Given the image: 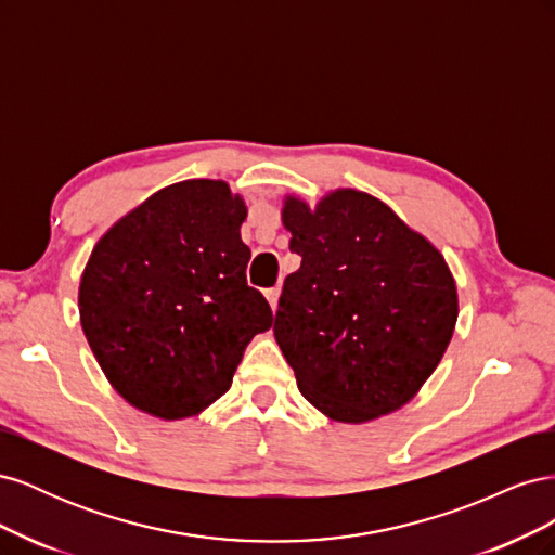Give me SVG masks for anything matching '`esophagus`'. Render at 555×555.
Here are the masks:
<instances>
[{"instance_id": "1", "label": "esophagus", "mask_w": 555, "mask_h": 555, "mask_svg": "<svg viewBox=\"0 0 555 555\" xmlns=\"http://www.w3.org/2000/svg\"><path fill=\"white\" fill-rule=\"evenodd\" d=\"M266 298H268V304H271V308H273V312H275V310H278V298H280V287L266 289Z\"/></svg>"}]
</instances>
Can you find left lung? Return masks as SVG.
Returning <instances> with one entry per match:
<instances>
[{"instance_id": "8db88e82", "label": "left lung", "mask_w": 555, "mask_h": 555, "mask_svg": "<svg viewBox=\"0 0 555 555\" xmlns=\"http://www.w3.org/2000/svg\"><path fill=\"white\" fill-rule=\"evenodd\" d=\"M282 222L300 268L287 275L275 340L298 391L335 422L363 424L405 405L433 375L459 317L444 257L379 198L338 190Z\"/></svg>"}]
</instances>
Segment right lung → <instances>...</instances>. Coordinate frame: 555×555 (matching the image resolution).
Segmentation results:
<instances>
[{
	"instance_id": "1",
	"label": "right lung",
	"mask_w": 555,
	"mask_h": 555,
	"mask_svg": "<svg viewBox=\"0 0 555 555\" xmlns=\"http://www.w3.org/2000/svg\"><path fill=\"white\" fill-rule=\"evenodd\" d=\"M245 204L222 180H184L122 217L80 280V324L94 357L133 408L198 414L224 396L243 351L273 326L249 287Z\"/></svg>"
}]
</instances>
